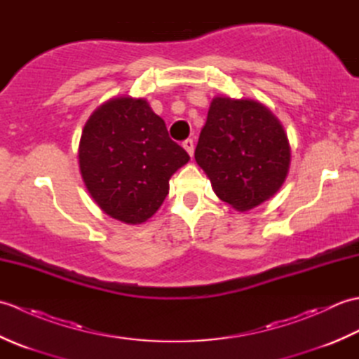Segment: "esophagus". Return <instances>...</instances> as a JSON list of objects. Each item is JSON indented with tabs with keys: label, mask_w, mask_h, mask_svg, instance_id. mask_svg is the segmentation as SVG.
Wrapping results in <instances>:
<instances>
[{
	"label": "esophagus",
	"mask_w": 359,
	"mask_h": 359,
	"mask_svg": "<svg viewBox=\"0 0 359 359\" xmlns=\"http://www.w3.org/2000/svg\"><path fill=\"white\" fill-rule=\"evenodd\" d=\"M182 147H184V148L187 149V152H188L189 156L194 154V142H193V139L184 140V143H182Z\"/></svg>",
	"instance_id": "1"
}]
</instances>
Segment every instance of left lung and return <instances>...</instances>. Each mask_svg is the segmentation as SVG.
Segmentation results:
<instances>
[{
    "instance_id": "left-lung-1",
    "label": "left lung",
    "mask_w": 359,
    "mask_h": 359,
    "mask_svg": "<svg viewBox=\"0 0 359 359\" xmlns=\"http://www.w3.org/2000/svg\"><path fill=\"white\" fill-rule=\"evenodd\" d=\"M194 157L220 199L247 211L284 184L290 147L284 128L265 106L217 97L211 102Z\"/></svg>"
}]
</instances>
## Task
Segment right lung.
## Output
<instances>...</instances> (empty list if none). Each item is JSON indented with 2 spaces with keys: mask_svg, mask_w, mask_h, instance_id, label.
<instances>
[{
  "mask_svg": "<svg viewBox=\"0 0 359 359\" xmlns=\"http://www.w3.org/2000/svg\"><path fill=\"white\" fill-rule=\"evenodd\" d=\"M79 160L98 207L121 222L142 224L163 203L170 177L189 156L170 139L165 121L147 102L123 97L89 117Z\"/></svg>",
  "mask_w": 359,
  "mask_h": 359,
  "instance_id": "obj_1",
  "label": "right lung"
}]
</instances>
